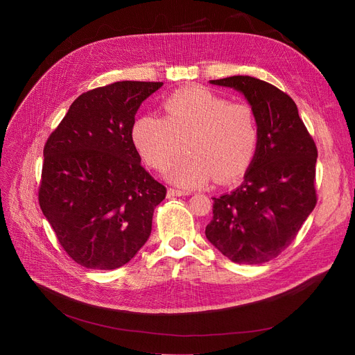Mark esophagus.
<instances>
[{
    "label": "esophagus",
    "instance_id": "obj_1",
    "mask_svg": "<svg viewBox=\"0 0 355 355\" xmlns=\"http://www.w3.org/2000/svg\"><path fill=\"white\" fill-rule=\"evenodd\" d=\"M181 196H189V191L177 190V189H168V197H181Z\"/></svg>",
    "mask_w": 355,
    "mask_h": 355
}]
</instances>
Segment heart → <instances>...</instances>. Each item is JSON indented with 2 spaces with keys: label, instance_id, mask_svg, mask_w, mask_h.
<instances>
[{
  "label": "heart",
  "instance_id": "b5f03b06",
  "mask_svg": "<svg viewBox=\"0 0 355 355\" xmlns=\"http://www.w3.org/2000/svg\"><path fill=\"white\" fill-rule=\"evenodd\" d=\"M162 116L145 115L132 128V141L145 164L164 171L180 187L194 189L214 178L229 184L243 175L259 148V125L246 102H229L204 87L181 89L162 103Z\"/></svg>",
  "mask_w": 355,
  "mask_h": 355
}]
</instances>
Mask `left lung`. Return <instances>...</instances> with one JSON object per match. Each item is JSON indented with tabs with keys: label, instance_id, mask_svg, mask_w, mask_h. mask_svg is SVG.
<instances>
[{
	"label": "left lung",
	"instance_id": "obj_1",
	"mask_svg": "<svg viewBox=\"0 0 355 355\" xmlns=\"http://www.w3.org/2000/svg\"><path fill=\"white\" fill-rule=\"evenodd\" d=\"M210 83L243 93L257 118L259 148L240 187L213 198L206 237L234 263H265L292 243L316 206L318 149L281 89L252 76Z\"/></svg>",
	"mask_w": 355,
	"mask_h": 355
}]
</instances>
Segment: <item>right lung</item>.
<instances>
[{
	"label": "right lung",
	"mask_w": 355,
	"mask_h": 355,
	"mask_svg": "<svg viewBox=\"0 0 355 355\" xmlns=\"http://www.w3.org/2000/svg\"><path fill=\"white\" fill-rule=\"evenodd\" d=\"M162 82H116L74 101L44 145L39 204L78 265L128 263L153 230L166 189L141 165L135 114Z\"/></svg>",
	"instance_id": "1"
}]
</instances>
